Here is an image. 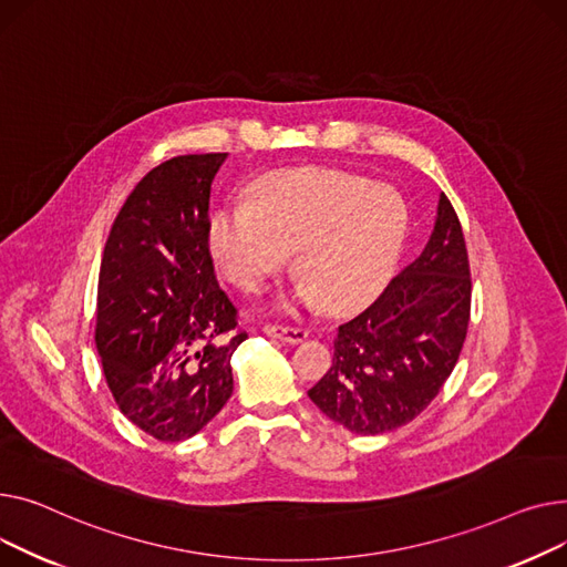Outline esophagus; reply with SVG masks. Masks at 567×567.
<instances>
[{"label":"esophagus","instance_id":"esophagus-1","mask_svg":"<svg viewBox=\"0 0 567 567\" xmlns=\"http://www.w3.org/2000/svg\"><path fill=\"white\" fill-rule=\"evenodd\" d=\"M262 331H265V334H268V337H272V339H279V341H284V343H290V346H295V343H302V341L309 337V331H307V329H302V327L272 324V322L262 324Z\"/></svg>","mask_w":567,"mask_h":567}]
</instances>
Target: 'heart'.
I'll use <instances>...</instances> for the list:
<instances>
[{"label": "heart", "instance_id": "heart-1", "mask_svg": "<svg viewBox=\"0 0 567 567\" xmlns=\"http://www.w3.org/2000/svg\"><path fill=\"white\" fill-rule=\"evenodd\" d=\"M410 228L405 198L375 181L307 166L265 176L251 202L226 204L208 224L217 270L258 290L297 247L305 297L331 313L369 305L391 279Z\"/></svg>", "mask_w": 567, "mask_h": 567}]
</instances>
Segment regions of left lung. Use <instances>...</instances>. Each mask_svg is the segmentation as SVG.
Here are the masks:
<instances>
[{"mask_svg":"<svg viewBox=\"0 0 567 567\" xmlns=\"http://www.w3.org/2000/svg\"><path fill=\"white\" fill-rule=\"evenodd\" d=\"M470 313L467 245L442 194L425 249L369 309L339 327L334 363L309 398L357 435H382L410 423L453 373Z\"/></svg>","mask_w":567,"mask_h":567,"instance_id":"obj_1","label":"left lung"}]
</instances>
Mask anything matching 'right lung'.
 I'll list each match as a JSON object with an SVG mask.
<instances>
[{
  "label": "right lung",
  "mask_w": 567,
  "mask_h": 567,
  "mask_svg": "<svg viewBox=\"0 0 567 567\" xmlns=\"http://www.w3.org/2000/svg\"><path fill=\"white\" fill-rule=\"evenodd\" d=\"M226 153L178 155L125 198L97 277L95 348L127 421L159 442L196 435L233 393L247 339L208 249L210 185Z\"/></svg>",
  "instance_id": "1"
}]
</instances>
